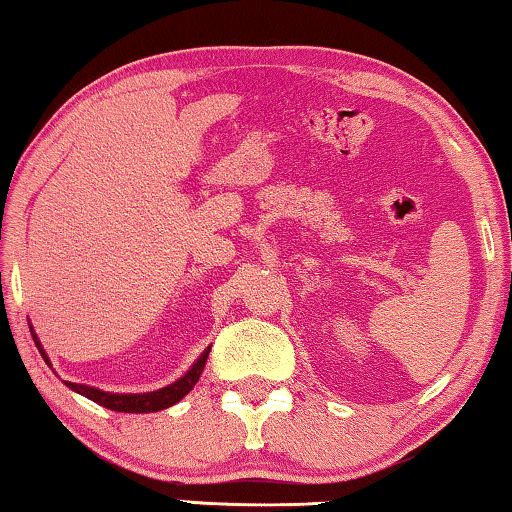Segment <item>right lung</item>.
Returning <instances> with one entry per match:
<instances>
[{
	"mask_svg": "<svg viewBox=\"0 0 512 512\" xmlns=\"http://www.w3.org/2000/svg\"><path fill=\"white\" fill-rule=\"evenodd\" d=\"M31 334H33V341L37 345V350H40L42 359L51 365L48 361V356L44 352V347L37 339V334L33 332V325H31ZM211 347H207L205 352L200 354V359L191 365L189 372L185 376H180L178 381H173L167 388H160L156 392H142V394H113V392H104L98 388H91V385H82V383H71V381H64L69 388L77 394H82V397L91 399L95 403H100V406L115 410V412H158V410H165L173 403H178L185 394L191 392V388L198 383L202 370H205V363H207V356H209Z\"/></svg>",
	"mask_w": 512,
	"mask_h": 512,
	"instance_id": "1",
	"label": "right lung"
}]
</instances>
